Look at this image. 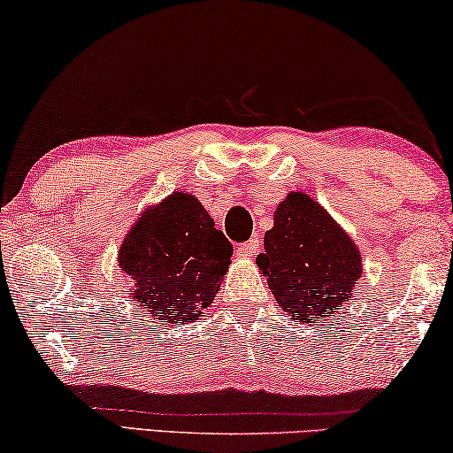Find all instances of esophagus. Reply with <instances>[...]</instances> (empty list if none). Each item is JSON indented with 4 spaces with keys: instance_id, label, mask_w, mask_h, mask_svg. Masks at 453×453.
Returning a JSON list of instances; mask_svg holds the SVG:
<instances>
[{
    "instance_id": "1",
    "label": "esophagus",
    "mask_w": 453,
    "mask_h": 453,
    "mask_svg": "<svg viewBox=\"0 0 453 453\" xmlns=\"http://www.w3.org/2000/svg\"><path fill=\"white\" fill-rule=\"evenodd\" d=\"M259 251V237H253L251 241H247L245 245H241L237 250L239 257H253Z\"/></svg>"
}]
</instances>
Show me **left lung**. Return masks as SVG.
Here are the masks:
<instances>
[{
	"label": "left lung",
	"instance_id": "obj_1",
	"mask_svg": "<svg viewBox=\"0 0 453 453\" xmlns=\"http://www.w3.org/2000/svg\"><path fill=\"white\" fill-rule=\"evenodd\" d=\"M256 262L284 313L309 326L342 309L363 276L355 241L303 191H290L276 206Z\"/></svg>",
	"mask_w": 453,
	"mask_h": 453
}]
</instances>
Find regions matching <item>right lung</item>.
<instances>
[{
    "label": "right lung",
    "mask_w": 453,
    "mask_h": 453,
    "mask_svg": "<svg viewBox=\"0 0 453 453\" xmlns=\"http://www.w3.org/2000/svg\"><path fill=\"white\" fill-rule=\"evenodd\" d=\"M233 245L189 191L148 206L117 251L134 280L127 295L163 324H189L212 305L231 265Z\"/></svg>",
    "instance_id": "right-lung-1"
}]
</instances>
